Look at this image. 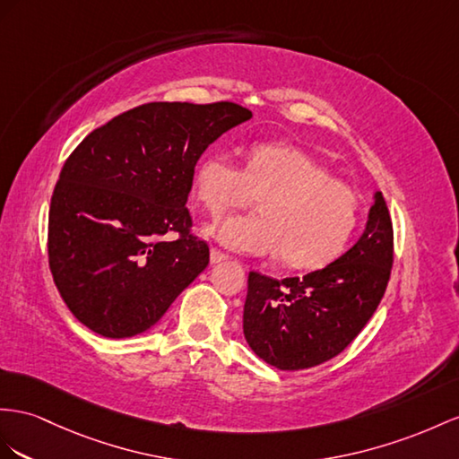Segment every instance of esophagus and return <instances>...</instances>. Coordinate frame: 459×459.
<instances>
[{
    "instance_id": "esophagus-1",
    "label": "esophagus",
    "mask_w": 459,
    "mask_h": 459,
    "mask_svg": "<svg viewBox=\"0 0 459 459\" xmlns=\"http://www.w3.org/2000/svg\"><path fill=\"white\" fill-rule=\"evenodd\" d=\"M209 260H211V264H221V262L229 260V255H227V254H222V252H219L217 248H211V252H209Z\"/></svg>"
}]
</instances>
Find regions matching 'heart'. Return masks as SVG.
I'll return each instance as SVG.
<instances>
[{"mask_svg":"<svg viewBox=\"0 0 459 459\" xmlns=\"http://www.w3.org/2000/svg\"><path fill=\"white\" fill-rule=\"evenodd\" d=\"M194 195L213 217L262 199V215L219 221L204 234L232 252L281 254L295 269L330 264L359 217L355 192L307 151L285 143L254 145L244 169L229 152H209L195 167Z\"/></svg>","mask_w":459,"mask_h":459,"instance_id":"obj_1","label":"heart"}]
</instances>
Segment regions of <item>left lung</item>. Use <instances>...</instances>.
<instances>
[{"label":"left lung","mask_w":459,"mask_h":459,"mask_svg":"<svg viewBox=\"0 0 459 459\" xmlns=\"http://www.w3.org/2000/svg\"><path fill=\"white\" fill-rule=\"evenodd\" d=\"M394 262V230L382 192L351 248L318 272L277 281L250 272L244 337L279 370H304L337 357L368 324Z\"/></svg>","instance_id":"obj_1"}]
</instances>
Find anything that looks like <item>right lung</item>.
Wrapping results in <instances>:
<instances>
[{
    "label": "right lung",
    "instance_id": "1",
    "mask_svg": "<svg viewBox=\"0 0 459 459\" xmlns=\"http://www.w3.org/2000/svg\"><path fill=\"white\" fill-rule=\"evenodd\" d=\"M250 117L234 102H149L97 127L65 160L48 217L50 269L91 332H147L207 267V244L187 232L195 162ZM169 231L181 237L162 241Z\"/></svg>",
    "mask_w": 459,
    "mask_h": 459
}]
</instances>
